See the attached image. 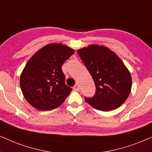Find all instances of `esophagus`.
<instances>
[{
  "label": "esophagus",
  "mask_w": 152,
  "mask_h": 152,
  "mask_svg": "<svg viewBox=\"0 0 152 152\" xmlns=\"http://www.w3.org/2000/svg\"><path fill=\"white\" fill-rule=\"evenodd\" d=\"M73 89H74V91H76V92H79L80 90V87L78 86V85H76L74 88H73Z\"/></svg>",
  "instance_id": "esophagus-1"
}]
</instances>
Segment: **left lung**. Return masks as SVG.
I'll return each mask as SVG.
<instances>
[{
    "mask_svg": "<svg viewBox=\"0 0 152 152\" xmlns=\"http://www.w3.org/2000/svg\"><path fill=\"white\" fill-rule=\"evenodd\" d=\"M94 80L96 92L85 100L96 110L110 111L124 104L130 94L132 79L122 60L104 46L92 44L78 50Z\"/></svg>",
    "mask_w": 152,
    "mask_h": 152,
    "instance_id": "left-lung-1",
    "label": "left lung"
}]
</instances>
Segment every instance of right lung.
I'll return each instance as SVG.
<instances>
[{"label":"right lung","instance_id":"1","mask_svg":"<svg viewBox=\"0 0 152 152\" xmlns=\"http://www.w3.org/2000/svg\"><path fill=\"white\" fill-rule=\"evenodd\" d=\"M74 53L62 44H49L30 58L20 76V87L26 101L40 110L57 108L72 89L65 84L62 66Z\"/></svg>","mask_w":152,"mask_h":152}]
</instances>
